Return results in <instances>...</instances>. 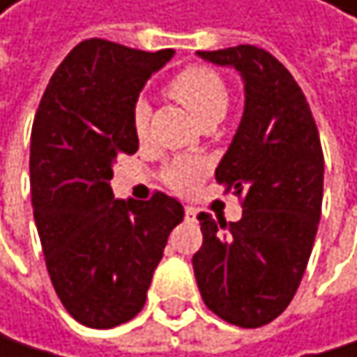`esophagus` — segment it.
Instances as JSON below:
<instances>
[{
    "mask_svg": "<svg viewBox=\"0 0 357 357\" xmlns=\"http://www.w3.org/2000/svg\"><path fill=\"white\" fill-rule=\"evenodd\" d=\"M186 220H190V222L197 220V210L195 208H186Z\"/></svg>",
    "mask_w": 357,
    "mask_h": 357,
    "instance_id": "34e87169",
    "label": "esophagus"
}]
</instances>
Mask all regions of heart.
I'll list each match as a JSON object with an SVG mask.
<instances>
[{
	"instance_id": "b5f03b06",
	"label": "heart",
	"mask_w": 357,
	"mask_h": 357,
	"mask_svg": "<svg viewBox=\"0 0 357 357\" xmlns=\"http://www.w3.org/2000/svg\"><path fill=\"white\" fill-rule=\"evenodd\" d=\"M167 89L177 100L184 102L199 121L212 119V117L222 119V115L229 109L227 83L216 70H212L208 66L184 68V70H180L169 81ZM149 117H152V107H149V102L143 98L137 100L132 107V130L139 139L147 135ZM201 173H203V162L192 160V158H182L169 167L167 182L177 190H186L199 180Z\"/></svg>"
}]
</instances>
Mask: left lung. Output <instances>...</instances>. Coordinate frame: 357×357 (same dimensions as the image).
I'll list each match as a JSON object with an SVG mask.
<instances>
[{
  "instance_id": "left-lung-1",
  "label": "left lung",
  "mask_w": 357,
  "mask_h": 357,
  "mask_svg": "<svg viewBox=\"0 0 357 357\" xmlns=\"http://www.w3.org/2000/svg\"><path fill=\"white\" fill-rule=\"evenodd\" d=\"M197 55L236 68L244 81L242 121L216 167V182L244 195V210L238 222L197 216L195 278L220 319L261 328L294 300L317 236L321 141L300 85L274 55L252 45Z\"/></svg>"
}]
</instances>
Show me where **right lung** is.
Listing matches in <instances>:
<instances>
[{"label": "right lung", "mask_w": 357, "mask_h": 357, "mask_svg": "<svg viewBox=\"0 0 357 357\" xmlns=\"http://www.w3.org/2000/svg\"><path fill=\"white\" fill-rule=\"evenodd\" d=\"M173 53L83 40L59 63L33 117V220L57 298L87 328L137 317L169 233L184 218L182 203L165 192L124 201L109 184L115 158L139 149V93Z\"/></svg>", "instance_id": "add662e5"}]
</instances>
